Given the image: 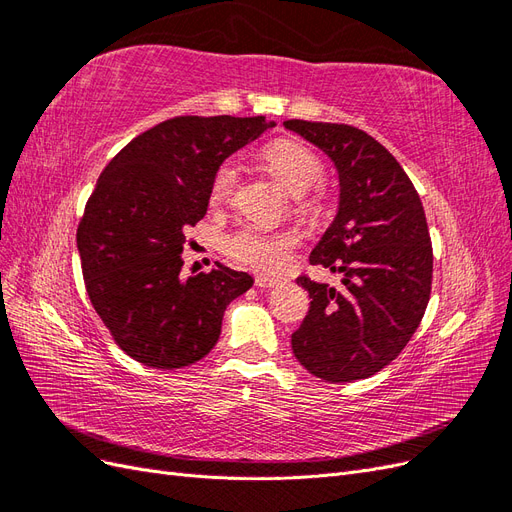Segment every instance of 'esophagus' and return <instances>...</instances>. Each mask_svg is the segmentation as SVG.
<instances>
[{
	"mask_svg": "<svg viewBox=\"0 0 512 512\" xmlns=\"http://www.w3.org/2000/svg\"><path fill=\"white\" fill-rule=\"evenodd\" d=\"M256 286L258 288H273V286H277V280H273V277H267V275H256Z\"/></svg>",
	"mask_w": 512,
	"mask_h": 512,
	"instance_id": "34e87169",
	"label": "esophagus"
}]
</instances>
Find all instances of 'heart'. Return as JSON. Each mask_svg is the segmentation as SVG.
<instances>
[{
    "label": "heart",
    "mask_w": 512,
    "mask_h": 512,
    "mask_svg": "<svg viewBox=\"0 0 512 512\" xmlns=\"http://www.w3.org/2000/svg\"><path fill=\"white\" fill-rule=\"evenodd\" d=\"M262 162L269 173L280 181L284 188L301 196V205L318 213L327 203V190L316 183L322 177V160L318 153L307 145L294 141V138H275L269 145L262 147ZM239 179V170L232 162H222L211 177L209 198L213 205H226L235 194ZM299 237L290 230H267L254 224H245L222 239V252L239 262L243 267L254 271L275 273L284 269L297 250Z\"/></svg>",
    "instance_id": "obj_1"
}]
</instances>
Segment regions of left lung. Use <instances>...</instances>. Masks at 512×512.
I'll return each instance as SVG.
<instances>
[{"mask_svg": "<svg viewBox=\"0 0 512 512\" xmlns=\"http://www.w3.org/2000/svg\"><path fill=\"white\" fill-rule=\"evenodd\" d=\"M284 126L320 147L339 173V211L309 265L344 277L339 288L297 277L312 303L292 333V352L316 378L363 380L406 348L427 309L433 252L425 209L374 136L346 123Z\"/></svg>", "mask_w": 512, "mask_h": 512, "instance_id": "8db88e82", "label": "left lung"}]
</instances>
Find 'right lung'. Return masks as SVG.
Here are the masks:
<instances>
[{
  "instance_id": "add662e5",
  "label": "right lung",
  "mask_w": 512,
  "mask_h": 512,
  "mask_svg": "<svg viewBox=\"0 0 512 512\" xmlns=\"http://www.w3.org/2000/svg\"><path fill=\"white\" fill-rule=\"evenodd\" d=\"M273 123L265 117L166 119L106 164L76 228L85 288L134 361L179 369L218 344L226 305L254 280L220 262L181 280L188 226L205 218L211 177Z\"/></svg>"
}]
</instances>
